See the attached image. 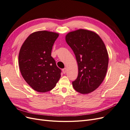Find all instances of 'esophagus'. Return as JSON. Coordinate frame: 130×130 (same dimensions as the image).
<instances>
[{
    "instance_id": "1",
    "label": "esophagus",
    "mask_w": 130,
    "mask_h": 130,
    "mask_svg": "<svg viewBox=\"0 0 130 130\" xmlns=\"http://www.w3.org/2000/svg\"><path fill=\"white\" fill-rule=\"evenodd\" d=\"M62 72L63 73V74H66V72H67V68H64L62 69Z\"/></svg>"
}]
</instances>
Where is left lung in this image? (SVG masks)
Instances as JSON below:
<instances>
[{
	"mask_svg": "<svg viewBox=\"0 0 130 130\" xmlns=\"http://www.w3.org/2000/svg\"><path fill=\"white\" fill-rule=\"evenodd\" d=\"M66 41L75 55L78 76L72 82L81 94L93 92L103 82L107 73L108 55L103 41L92 31L78 29L66 35Z\"/></svg>",
	"mask_w": 130,
	"mask_h": 130,
	"instance_id": "8db88e82",
	"label": "left lung"
}]
</instances>
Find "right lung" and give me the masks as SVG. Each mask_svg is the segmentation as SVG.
<instances>
[{
  "instance_id": "add662e5",
  "label": "right lung",
  "mask_w": 130,
  "mask_h": 130,
  "mask_svg": "<svg viewBox=\"0 0 130 130\" xmlns=\"http://www.w3.org/2000/svg\"><path fill=\"white\" fill-rule=\"evenodd\" d=\"M58 36L52 31H36L27 37L19 51L18 63L22 75L37 92L50 91L60 78L61 70L51 56Z\"/></svg>"
}]
</instances>
